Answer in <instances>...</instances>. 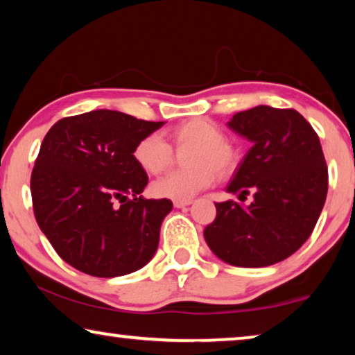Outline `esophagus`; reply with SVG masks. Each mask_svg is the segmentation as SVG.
<instances>
[{
  "mask_svg": "<svg viewBox=\"0 0 355 355\" xmlns=\"http://www.w3.org/2000/svg\"><path fill=\"white\" fill-rule=\"evenodd\" d=\"M191 204V199H187V200H173V205H175L177 209H182V207H187V205Z\"/></svg>",
  "mask_w": 355,
  "mask_h": 355,
  "instance_id": "obj_1",
  "label": "esophagus"
}]
</instances>
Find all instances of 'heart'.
Masks as SVG:
<instances>
[{
    "mask_svg": "<svg viewBox=\"0 0 355 355\" xmlns=\"http://www.w3.org/2000/svg\"><path fill=\"white\" fill-rule=\"evenodd\" d=\"M173 145L191 146L184 155L187 168L173 171L153 183V193L157 198L175 200L191 199L202 189L209 188L216 175L225 177L234 171L237 150L218 125L207 119H189L171 130ZM134 159L146 173L157 175L171 166L172 146L157 134H148L134 146Z\"/></svg>",
    "mask_w": 355,
    "mask_h": 355,
    "instance_id": "1",
    "label": "heart"
}]
</instances>
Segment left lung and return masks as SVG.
Returning a JSON list of instances; mask_svg holds the SVG:
<instances>
[{
  "instance_id": "left-lung-1",
  "label": "left lung",
  "mask_w": 355,
  "mask_h": 355,
  "mask_svg": "<svg viewBox=\"0 0 355 355\" xmlns=\"http://www.w3.org/2000/svg\"><path fill=\"white\" fill-rule=\"evenodd\" d=\"M252 141L228 184L248 205L216 202L204 237L220 260L263 268L288 258L308 241L329 191V171L319 135L292 108L266 105L241 111L228 123Z\"/></svg>"
}]
</instances>
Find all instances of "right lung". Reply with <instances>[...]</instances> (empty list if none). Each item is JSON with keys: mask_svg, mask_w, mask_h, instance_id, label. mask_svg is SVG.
Returning a JSON list of instances; mask_svg holds the SVG:
<instances>
[{"mask_svg": "<svg viewBox=\"0 0 355 355\" xmlns=\"http://www.w3.org/2000/svg\"><path fill=\"white\" fill-rule=\"evenodd\" d=\"M162 124L94 110L57 121L46 134L30 180L35 218L78 271L124 276L155 255L172 200L141 196L148 175L132 153Z\"/></svg>", "mask_w": 355, "mask_h": 355, "instance_id": "obj_1", "label": "right lung"}]
</instances>
